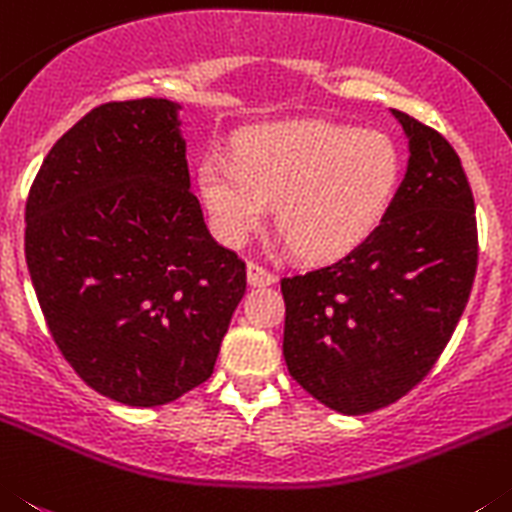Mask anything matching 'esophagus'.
Returning a JSON list of instances; mask_svg holds the SVG:
<instances>
[{
  "label": "esophagus",
  "mask_w": 512,
  "mask_h": 512,
  "mask_svg": "<svg viewBox=\"0 0 512 512\" xmlns=\"http://www.w3.org/2000/svg\"><path fill=\"white\" fill-rule=\"evenodd\" d=\"M247 283L257 285V288H262V285H273L275 275L270 273L267 267H262L260 262H247Z\"/></svg>",
  "instance_id": "34e87169"
}]
</instances>
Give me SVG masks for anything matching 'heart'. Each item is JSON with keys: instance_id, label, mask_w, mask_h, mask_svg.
Returning <instances> with one entry per match:
<instances>
[{"instance_id": "b5f03b06", "label": "heart", "mask_w": 512, "mask_h": 512, "mask_svg": "<svg viewBox=\"0 0 512 512\" xmlns=\"http://www.w3.org/2000/svg\"><path fill=\"white\" fill-rule=\"evenodd\" d=\"M400 183V150L385 132L334 122H288L242 137L234 160L209 155L199 191L211 227L239 247L270 204L285 245L311 262L357 250L382 224Z\"/></svg>"}]
</instances>
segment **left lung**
I'll use <instances>...</instances> for the list:
<instances>
[{
  "instance_id": "8db88e82",
  "label": "left lung",
  "mask_w": 512,
  "mask_h": 512,
  "mask_svg": "<svg viewBox=\"0 0 512 512\" xmlns=\"http://www.w3.org/2000/svg\"><path fill=\"white\" fill-rule=\"evenodd\" d=\"M393 117L411 158L380 227L342 260L280 280L290 377L344 416L395 403L431 372L477 270L462 160L436 130Z\"/></svg>"
}]
</instances>
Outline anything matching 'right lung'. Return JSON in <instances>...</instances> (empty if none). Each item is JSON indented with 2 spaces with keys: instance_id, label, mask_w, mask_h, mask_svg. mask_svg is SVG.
Returning a JSON list of instances; mask_svg holds the SVG:
<instances>
[{
  "instance_id": "right-lung-1",
  "label": "right lung",
  "mask_w": 512,
  "mask_h": 512,
  "mask_svg": "<svg viewBox=\"0 0 512 512\" xmlns=\"http://www.w3.org/2000/svg\"><path fill=\"white\" fill-rule=\"evenodd\" d=\"M181 104L109 101L55 142L25 206V260L78 377L155 408L206 382L247 288L191 193Z\"/></svg>"
}]
</instances>
